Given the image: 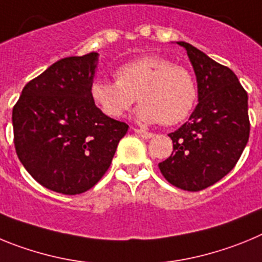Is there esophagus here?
<instances>
[{"mask_svg":"<svg viewBox=\"0 0 262 262\" xmlns=\"http://www.w3.org/2000/svg\"><path fill=\"white\" fill-rule=\"evenodd\" d=\"M134 131H135V133L138 134V135L140 136V138H143V139H151V138H154V134L148 133V131H145V129L134 128Z\"/></svg>","mask_w":262,"mask_h":262,"instance_id":"esophagus-1","label":"esophagus"}]
</instances>
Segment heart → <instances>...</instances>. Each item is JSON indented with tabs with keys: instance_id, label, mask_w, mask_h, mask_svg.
<instances>
[{
	"instance_id": "b5f03b06",
	"label": "heart",
	"mask_w": 262,
	"mask_h": 262,
	"mask_svg": "<svg viewBox=\"0 0 262 262\" xmlns=\"http://www.w3.org/2000/svg\"><path fill=\"white\" fill-rule=\"evenodd\" d=\"M115 81L94 78L89 86L92 102L107 118H120L138 98L140 122L174 126L190 115L198 98L190 69L157 55L122 64L115 71Z\"/></svg>"
}]
</instances>
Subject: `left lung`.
Wrapping results in <instances>:
<instances>
[{
  "label": "left lung",
  "instance_id": "obj_1",
  "mask_svg": "<svg viewBox=\"0 0 262 262\" xmlns=\"http://www.w3.org/2000/svg\"><path fill=\"white\" fill-rule=\"evenodd\" d=\"M198 82V105L189 122L169 136L172 155L159 164L169 184L182 190L200 191L227 176L248 143V94L228 67L210 59L186 41Z\"/></svg>",
  "mask_w": 262,
  "mask_h": 262
}]
</instances>
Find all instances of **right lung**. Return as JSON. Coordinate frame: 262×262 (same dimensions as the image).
<instances>
[{"mask_svg":"<svg viewBox=\"0 0 262 262\" xmlns=\"http://www.w3.org/2000/svg\"><path fill=\"white\" fill-rule=\"evenodd\" d=\"M98 53L64 57L32 78L13 107L15 152L41 186L76 195L107 172L128 124L89 96Z\"/></svg>","mask_w":262,"mask_h":262,"instance_id":"obj_1","label":"right lung"}]
</instances>
